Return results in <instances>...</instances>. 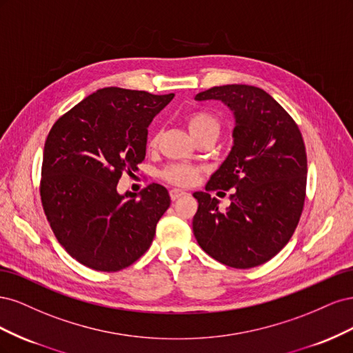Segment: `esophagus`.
I'll list each match as a JSON object with an SVG mask.
<instances>
[{
	"mask_svg": "<svg viewBox=\"0 0 353 353\" xmlns=\"http://www.w3.org/2000/svg\"><path fill=\"white\" fill-rule=\"evenodd\" d=\"M170 199H172L174 201L175 200H178V199H181V197H183V196H185L187 193H185V191L184 190H179V188H172V190H170Z\"/></svg>",
	"mask_w": 353,
	"mask_h": 353,
	"instance_id": "esophagus-1",
	"label": "esophagus"
}]
</instances>
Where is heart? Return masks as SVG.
Returning <instances> with one entry per match:
<instances>
[{"mask_svg": "<svg viewBox=\"0 0 353 353\" xmlns=\"http://www.w3.org/2000/svg\"><path fill=\"white\" fill-rule=\"evenodd\" d=\"M187 128L190 134L197 140L201 135H216L219 134V121L215 116L208 112H196L187 117ZM157 137H153L150 145H156ZM200 174L199 168L193 165H170L163 172V178L170 184L175 185H191Z\"/></svg>", "mask_w": 353, "mask_h": 353, "instance_id": "1", "label": "heart"}]
</instances>
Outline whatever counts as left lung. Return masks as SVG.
<instances>
[{
    "instance_id": "1",
    "label": "left lung",
    "mask_w": 353,
    "mask_h": 353,
    "mask_svg": "<svg viewBox=\"0 0 353 353\" xmlns=\"http://www.w3.org/2000/svg\"><path fill=\"white\" fill-rule=\"evenodd\" d=\"M219 100L232 112L231 152L193 196L199 208L193 232L213 259L248 270L272 259L292 239L306 190V150L299 126L268 92L252 85H222L196 95ZM232 189L219 211L209 190ZM221 193V191H219Z\"/></svg>"
}]
</instances>
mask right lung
Here are the masks:
<instances>
[{
    "label": "right lung",
    "mask_w": 353,
    "mask_h": 353,
    "mask_svg": "<svg viewBox=\"0 0 353 353\" xmlns=\"http://www.w3.org/2000/svg\"><path fill=\"white\" fill-rule=\"evenodd\" d=\"M175 94L117 87L88 95L52 125L41 200L59 243L79 263L116 272L148 250L170 197L160 184L117 193L123 172L145 157L147 128Z\"/></svg>",
    "instance_id": "add662e5"
}]
</instances>
